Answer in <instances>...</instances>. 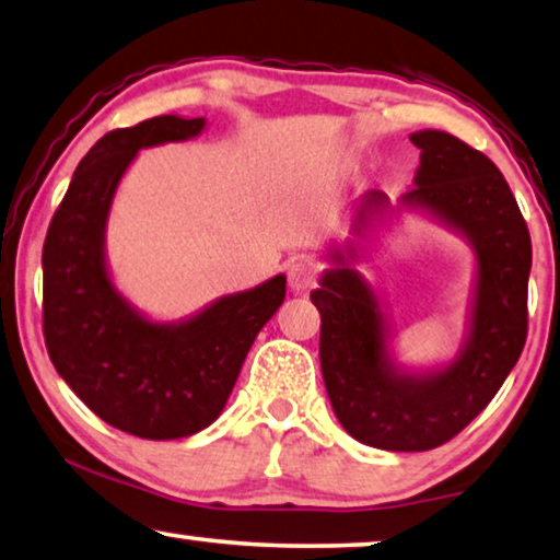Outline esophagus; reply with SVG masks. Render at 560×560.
Returning a JSON list of instances; mask_svg holds the SVG:
<instances>
[{"instance_id":"34e87169","label":"esophagus","mask_w":560,"mask_h":560,"mask_svg":"<svg viewBox=\"0 0 560 560\" xmlns=\"http://www.w3.org/2000/svg\"><path fill=\"white\" fill-rule=\"evenodd\" d=\"M315 282V267L311 260H295L288 265V285L293 293H305Z\"/></svg>"}]
</instances>
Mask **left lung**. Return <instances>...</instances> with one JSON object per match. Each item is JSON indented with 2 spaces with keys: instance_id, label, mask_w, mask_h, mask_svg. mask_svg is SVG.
<instances>
[{
  "instance_id": "1",
  "label": "left lung",
  "mask_w": 560,
  "mask_h": 560,
  "mask_svg": "<svg viewBox=\"0 0 560 560\" xmlns=\"http://www.w3.org/2000/svg\"><path fill=\"white\" fill-rule=\"evenodd\" d=\"M421 151L415 189L399 207L366 191L351 232L401 209L450 226L475 253V285L457 355L434 369L409 371L392 353V323L369 280L351 262L361 242L328 249V270L311 300L320 313V371L336 417L353 440L388 452H424L450 442L488 407L521 359L528 336L530 234L500 168L452 133L409 136Z\"/></svg>"
}]
</instances>
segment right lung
Listing matches in <instances>:
<instances>
[{
  "label": "right lung",
  "instance_id": "1",
  "mask_svg": "<svg viewBox=\"0 0 560 560\" xmlns=\"http://www.w3.org/2000/svg\"><path fill=\"white\" fill-rule=\"evenodd\" d=\"M205 118L156 116L85 153L43 247V330L52 366L110 427L182 440L222 415L247 351L285 300V275L222 295L182 320H151L113 285L105 226L136 153L189 141Z\"/></svg>",
  "mask_w": 560,
  "mask_h": 560
}]
</instances>
